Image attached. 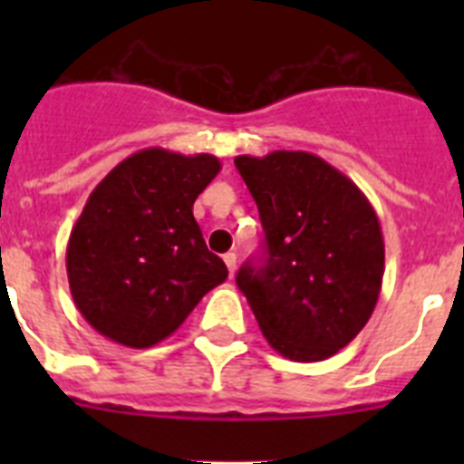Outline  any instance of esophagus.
I'll return each mask as SVG.
<instances>
[{
	"label": "esophagus",
	"mask_w": 464,
	"mask_h": 464,
	"mask_svg": "<svg viewBox=\"0 0 464 464\" xmlns=\"http://www.w3.org/2000/svg\"><path fill=\"white\" fill-rule=\"evenodd\" d=\"M223 260H225V265H227V269H229V276H235V274H237V253H225Z\"/></svg>",
	"instance_id": "34e87169"
}]
</instances>
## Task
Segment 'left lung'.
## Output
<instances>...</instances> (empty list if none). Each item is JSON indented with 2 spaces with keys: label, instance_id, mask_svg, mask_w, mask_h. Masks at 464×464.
<instances>
[{
  "label": "left lung",
  "instance_id": "1",
  "mask_svg": "<svg viewBox=\"0 0 464 464\" xmlns=\"http://www.w3.org/2000/svg\"><path fill=\"white\" fill-rule=\"evenodd\" d=\"M265 229V265L237 285L274 351L295 362L339 353L367 325L383 283V232L364 192L306 150L235 158Z\"/></svg>",
  "mask_w": 464,
  "mask_h": 464
}]
</instances>
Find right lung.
I'll list each match as a JSON object with an SVG mask.
<instances>
[{"label": "right lung", "mask_w": 464, "mask_h": 464, "mask_svg": "<svg viewBox=\"0 0 464 464\" xmlns=\"http://www.w3.org/2000/svg\"><path fill=\"white\" fill-rule=\"evenodd\" d=\"M216 155L143 149L97 183L67 244L73 304L102 337L150 348L227 278L192 216Z\"/></svg>", "instance_id": "1"}]
</instances>
